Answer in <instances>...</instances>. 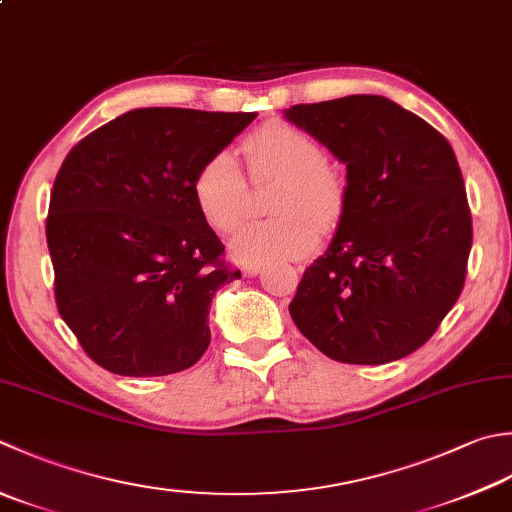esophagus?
I'll use <instances>...</instances> for the list:
<instances>
[{"label":"esophagus","mask_w":512,"mask_h":512,"mask_svg":"<svg viewBox=\"0 0 512 512\" xmlns=\"http://www.w3.org/2000/svg\"><path fill=\"white\" fill-rule=\"evenodd\" d=\"M262 270H264L262 266H246V268H244V275H246V277H255V275L262 273Z\"/></svg>","instance_id":"esophagus-1"}]
</instances>
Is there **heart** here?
<instances>
[{
    "label": "heart",
    "instance_id": "b5f03b06",
    "mask_svg": "<svg viewBox=\"0 0 512 512\" xmlns=\"http://www.w3.org/2000/svg\"><path fill=\"white\" fill-rule=\"evenodd\" d=\"M242 153L255 177H279L273 210L282 213L242 226L230 239V253L246 266H270L308 255L317 227L333 228L348 204V179L326 159L317 139L286 122H270L250 133ZM199 213L215 230H233L246 215V179L237 159L222 150L199 166L193 179Z\"/></svg>",
    "mask_w": 512,
    "mask_h": 512
}]
</instances>
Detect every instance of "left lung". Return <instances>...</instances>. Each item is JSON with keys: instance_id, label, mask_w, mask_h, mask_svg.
I'll return each instance as SVG.
<instances>
[{"instance_id": "1", "label": "left lung", "mask_w": 512, "mask_h": 512, "mask_svg": "<svg viewBox=\"0 0 512 512\" xmlns=\"http://www.w3.org/2000/svg\"><path fill=\"white\" fill-rule=\"evenodd\" d=\"M346 164L348 204L288 310L324 355L388 364L435 333L464 288L473 222L448 139L382 95L284 110Z\"/></svg>"}]
</instances>
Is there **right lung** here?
Returning <instances> with one entry per match:
<instances>
[{"mask_svg":"<svg viewBox=\"0 0 512 512\" xmlns=\"http://www.w3.org/2000/svg\"><path fill=\"white\" fill-rule=\"evenodd\" d=\"M255 113L137 108L84 137L50 193L48 253L59 315L115 375L193 366L210 344L219 286L242 277L193 197L206 159Z\"/></svg>","mask_w":512,"mask_h":512,"instance_id":"add662e5","label":"right lung"}]
</instances>
